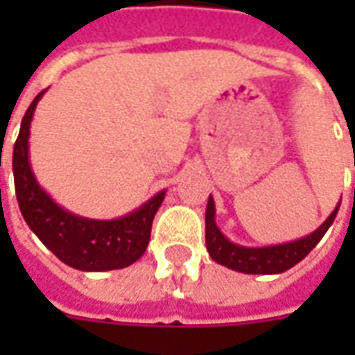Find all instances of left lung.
Here are the masks:
<instances>
[{
	"label": "left lung",
	"instance_id": "obj_1",
	"mask_svg": "<svg viewBox=\"0 0 355 355\" xmlns=\"http://www.w3.org/2000/svg\"><path fill=\"white\" fill-rule=\"evenodd\" d=\"M338 207H340V203L336 205L335 211L327 216V220L321 224L320 228H315L312 234H308L304 238L279 243V245L245 247L230 241L223 232L218 230L215 223V200H213V196H209L207 211H205V245H207V251L213 261L230 268V270L241 272V274H282L285 270L298 264L313 247L320 243V239L325 236L329 226L335 220Z\"/></svg>",
	"mask_w": 355,
	"mask_h": 355
}]
</instances>
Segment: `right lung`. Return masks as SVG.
Segmentation results:
<instances>
[{
  "label": "right lung",
  "instance_id": "right-lung-1",
  "mask_svg": "<svg viewBox=\"0 0 355 355\" xmlns=\"http://www.w3.org/2000/svg\"><path fill=\"white\" fill-rule=\"evenodd\" d=\"M43 93L45 91L35 96L22 117L12 150L15 192L20 213L43 245L68 266L81 272H104L131 266L146 251L152 223L165 198V190L155 193L152 200L129 215L112 220L85 218L60 207L35 180L28 155L30 123Z\"/></svg>",
  "mask_w": 355,
  "mask_h": 355
}]
</instances>
